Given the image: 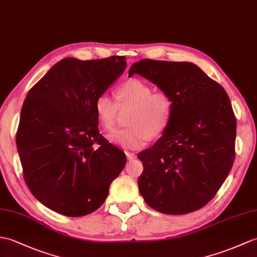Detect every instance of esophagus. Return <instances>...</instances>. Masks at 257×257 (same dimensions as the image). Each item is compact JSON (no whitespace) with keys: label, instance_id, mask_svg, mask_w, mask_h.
<instances>
[{"label":"esophagus","instance_id":"34e87169","mask_svg":"<svg viewBox=\"0 0 257 257\" xmlns=\"http://www.w3.org/2000/svg\"><path fill=\"white\" fill-rule=\"evenodd\" d=\"M126 156H127V159L128 160H134V159H136V154L134 153V152H126Z\"/></svg>","mask_w":257,"mask_h":257}]
</instances>
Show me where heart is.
Returning a JSON list of instances; mask_svg holds the SVG:
<instances>
[{"mask_svg":"<svg viewBox=\"0 0 257 257\" xmlns=\"http://www.w3.org/2000/svg\"><path fill=\"white\" fill-rule=\"evenodd\" d=\"M117 103L109 95L100 94L95 99L94 112L99 126L106 131L114 129L119 108L131 107L129 128L116 130L108 136L114 145L124 149H140L150 138H157L169 127L173 115V100L164 92L153 88L139 79L128 80L116 92Z\"/></svg>","mask_w":257,"mask_h":257,"instance_id":"b5f03b06","label":"heart"}]
</instances>
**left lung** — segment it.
<instances>
[{
    "mask_svg": "<svg viewBox=\"0 0 257 257\" xmlns=\"http://www.w3.org/2000/svg\"><path fill=\"white\" fill-rule=\"evenodd\" d=\"M139 74L169 94L173 115L151 149L138 154L139 192L154 210L185 214L209 202L234 161L236 120L228 94L192 62L143 59Z\"/></svg>",
    "mask_w": 257,
    "mask_h": 257,
    "instance_id": "obj_1",
    "label": "left lung"
}]
</instances>
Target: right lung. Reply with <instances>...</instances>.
<instances>
[{
    "instance_id": "add662e5",
    "label": "right lung",
    "mask_w": 257,
    "mask_h": 257,
    "mask_svg": "<svg viewBox=\"0 0 257 257\" xmlns=\"http://www.w3.org/2000/svg\"><path fill=\"white\" fill-rule=\"evenodd\" d=\"M126 58H64L24 101L16 146L24 180L35 198L68 217L104 204L126 154L98 131L94 103L120 76Z\"/></svg>"
}]
</instances>
